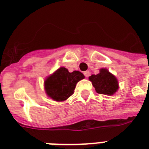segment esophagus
Listing matches in <instances>:
<instances>
[{
  "label": "esophagus",
  "instance_id": "esophagus-1",
  "mask_svg": "<svg viewBox=\"0 0 149 149\" xmlns=\"http://www.w3.org/2000/svg\"><path fill=\"white\" fill-rule=\"evenodd\" d=\"M84 75H85V77H88L89 76H90V74H91L89 71H85V72H84Z\"/></svg>",
  "mask_w": 149,
  "mask_h": 149
}]
</instances>
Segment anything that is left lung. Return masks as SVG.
I'll return each mask as SVG.
<instances>
[{"instance_id": "8db88e82", "label": "left lung", "mask_w": 149, "mask_h": 149, "mask_svg": "<svg viewBox=\"0 0 149 149\" xmlns=\"http://www.w3.org/2000/svg\"><path fill=\"white\" fill-rule=\"evenodd\" d=\"M89 79L92 82L97 93L100 94L113 95L119 89L118 79L106 68H101L99 73L91 75Z\"/></svg>"}]
</instances>
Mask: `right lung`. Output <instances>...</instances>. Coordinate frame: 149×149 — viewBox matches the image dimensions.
I'll return each instance as SVG.
<instances>
[{"mask_svg": "<svg viewBox=\"0 0 149 149\" xmlns=\"http://www.w3.org/2000/svg\"><path fill=\"white\" fill-rule=\"evenodd\" d=\"M84 78V75L79 71L70 72L66 68L59 67L45 78V93L55 101H65L73 94L77 83Z\"/></svg>", "mask_w": 149, "mask_h": 149, "instance_id": "right-lung-1", "label": "right lung"}]
</instances>
